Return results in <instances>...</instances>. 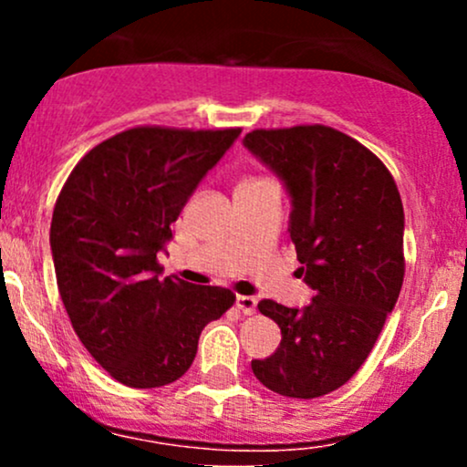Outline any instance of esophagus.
<instances>
[{
    "instance_id": "obj_1",
    "label": "esophagus",
    "mask_w": 467,
    "mask_h": 467,
    "mask_svg": "<svg viewBox=\"0 0 467 467\" xmlns=\"http://www.w3.org/2000/svg\"><path fill=\"white\" fill-rule=\"evenodd\" d=\"M237 309L244 316H252L256 312V298L254 296H237Z\"/></svg>"
}]
</instances>
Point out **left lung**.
Here are the masks:
<instances>
[{
	"label": "left lung",
	"instance_id": "8db88e82",
	"mask_svg": "<svg viewBox=\"0 0 467 467\" xmlns=\"http://www.w3.org/2000/svg\"><path fill=\"white\" fill-rule=\"evenodd\" d=\"M244 142L285 182L289 237L314 289L305 309L256 305L283 337L252 371L278 395L320 398L356 375L398 303L406 272L398 184L378 155L334 127L254 130Z\"/></svg>",
	"mask_w": 467,
	"mask_h": 467
}]
</instances>
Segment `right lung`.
Listing matches in <instances>:
<instances>
[{
    "instance_id": "right-lung-1",
    "label": "right lung",
    "mask_w": 467,
    "mask_h": 467,
    "mask_svg": "<svg viewBox=\"0 0 467 467\" xmlns=\"http://www.w3.org/2000/svg\"><path fill=\"white\" fill-rule=\"evenodd\" d=\"M239 133L131 127L89 149L58 192L50 226L58 294L85 349L125 387L180 379L203 327L233 307L226 287L160 278L158 252Z\"/></svg>"
}]
</instances>
